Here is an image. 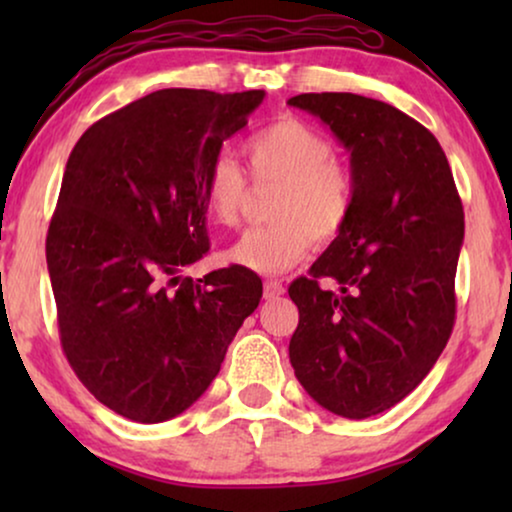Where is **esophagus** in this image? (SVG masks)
<instances>
[{
    "label": "esophagus",
    "instance_id": "1",
    "mask_svg": "<svg viewBox=\"0 0 512 512\" xmlns=\"http://www.w3.org/2000/svg\"><path fill=\"white\" fill-rule=\"evenodd\" d=\"M284 293V284L277 282V279H268V282L263 284V296L265 300H275Z\"/></svg>",
    "mask_w": 512,
    "mask_h": 512
}]
</instances>
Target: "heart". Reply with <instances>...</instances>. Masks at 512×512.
I'll list each match as a JSON object with an SVG mask.
<instances>
[{"instance_id": "heart-1", "label": "heart", "mask_w": 512, "mask_h": 512, "mask_svg": "<svg viewBox=\"0 0 512 512\" xmlns=\"http://www.w3.org/2000/svg\"><path fill=\"white\" fill-rule=\"evenodd\" d=\"M256 184H279L270 207L272 226L244 233L228 261L258 275H282L303 261L310 240L326 244L345 228L352 179L335 163L333 144L296 118L258 130L244 146ZM249 181L230 156L214 158L205 174L207 212L223 228H237Z\"/></svg>"}]
</instances>
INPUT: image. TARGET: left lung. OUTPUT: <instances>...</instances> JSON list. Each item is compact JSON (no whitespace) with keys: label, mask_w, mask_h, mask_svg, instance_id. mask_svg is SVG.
Instances as JSON below:
<instances>
[{"label":"left lung","mask_w":512,"mask_h":512,"mask_svg":"<svg viewBox=\"0 0 512 512\" xmlns=\"http://www.w3.org/2000/svg\"><path fill=\"white\" fill-rule=\"evenodd\" d=\"M352 160V209L310 277L293 279L289 359L321 408L366 419L429 375L452 335L464 207L438 139L387 102L303 93ZM335 278L341 293L318 279Z\"/></svg>","instance_id":"left-lung-1"}]
</instances>
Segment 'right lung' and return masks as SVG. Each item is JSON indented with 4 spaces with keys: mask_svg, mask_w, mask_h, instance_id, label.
Listing matches in <instances>:
<instances>
[{
    "mask_svg": "<svg viewBox=\"0 0 512 512\" xmlns=\"http://www.w3.org/2000/svg\"><path fill=\"white\" fill-rule=\"evenodd\" d=\"M263 97L156 90L90 125L69 153L46 235L60 345L83 387L132 422L191 408L263 296L240 265L179 275L209 251V165Z\"/></svg>",
    "mask_w": 512,
    "mask_h": 512,
    "instance_id": "obj_1",
    "label": "right lung"
}]
</instances>
